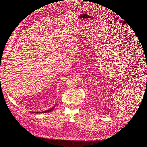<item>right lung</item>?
<instances>
[{
    "mask_svg": "<svg viewBox=\"0 0 147 147\" xmlns=\"http://www.w3.org/2000/svg\"><path fill=\"white\" fill-rule=\"evenodd\" d=\"M54 108H55V107H53V108H51L50 109H49V110H47V111H44V112H34V113H47V112H50V111H52L53 109H54Z\"/></svg>",
    "mask_w": 147,
    "mask_h": 147,
    "instance_id": "add662e5",
    "label": "right lung"
}]
</instances>
